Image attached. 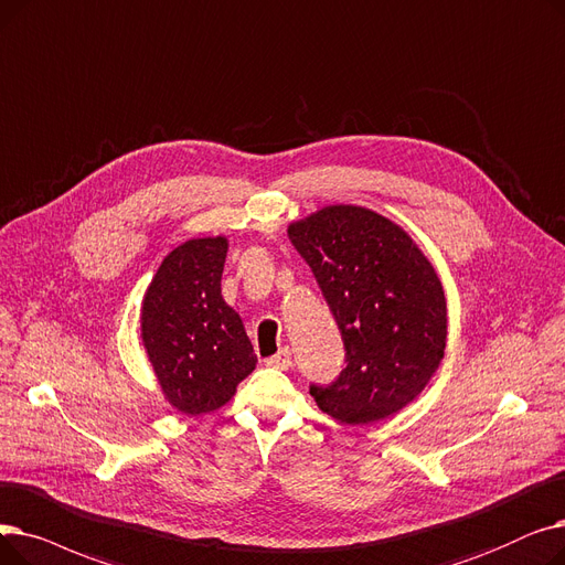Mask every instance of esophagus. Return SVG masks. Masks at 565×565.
<instances>
[{"instance_id":"esophagus-1","label":"esophagus","mask_w":565,"mask_h":565,"mask_svg":"<svg viewBox=\"0 0 565 565\" xmlns=\"http://www.w3.org/2000/svg\"><path fill=\"white\" fill-rule=\"evenodd\" d=\"M266 365L274 367V370H289V367H291V352H289L287 347L280 349V352H278L276 356L266 359Z\"/></svg>"}]
</instances>
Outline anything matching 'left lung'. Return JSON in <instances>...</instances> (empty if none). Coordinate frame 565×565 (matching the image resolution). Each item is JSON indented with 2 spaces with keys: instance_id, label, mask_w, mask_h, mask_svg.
<instances>
[{
  "instance_id": "obj_1",
  "label": "left lung",
  "mask_w": 565,
  "mask_h": 565,
  "mask_svg": "<svg viewBox=\"0 0 565 565\" xmlns=\"http://www.w3.org/2000/svg\"><path fill=\"white\" fill-rule=\"evenodd\" d=\"M344 342L338 380L310 384L317 407L347 425L388 418L444 359L446 299L409 234L363 206H327L289 225Z\"/></svg>"
}]
</instances>
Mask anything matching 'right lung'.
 I'll return each instance as SVG.
<instances>
[{
	"label": "right lung",
	"instance_id": "obj_1",
	"mask_svg": "<svg viewBox=\"0 0 565 565\" xmlns=\"http://www.w3.org/2000/svg\"><path fill=\"white\" fill-rule=\"evenodd\" d=\"M225 255V236L185 241L158 266L145 294L142 344L181 414L223 407L257 363L241 317L223 301Z\"/></svg>",
	"mask_w": 565,
	"mask_h": 565
}]
</instances>
